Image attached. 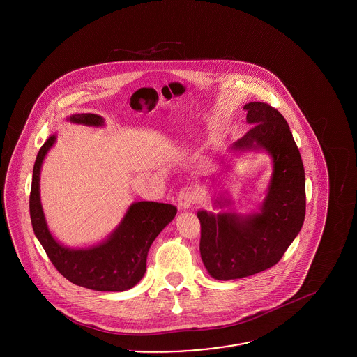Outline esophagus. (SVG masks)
Masks as SVG:
<instances>
[{"instance_id": "esophagus-1", "label": "esophagus", "mask_w": 357, "mask_h": 357, "mask_svg": "<svg viewBox=\"0 0 357 357\" xmlns=\"http://www.w3.org/2000/svg\"><path fill=\"white\" fill-rule=\"evenodd\" d=\"M197 201V192L191 187H185L177 197V204L180 208H190Z\"/></svg>"}]
</instances>
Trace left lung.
Returning <instances> with one entry per match:
<instances>
[{
  "label": "left lung",
  "mask_w": 357,
  "mask_h": 357,
  "mask_svg": "<svg viewBox=\"0 0 357 357\" xmlns=\"http://www.w3.org/2000/svg\"><path fill=\"white\" fill-rule=\"evenodd\" d=\"M243 109L253 126L231 150H262L271 155L273 167L259 211L246 215L198 211L201 257L217 280L252 276L278 264L305 218V172L289 123L266 102H249ZM228 204L220 198L214 204Z\"/></svg>",
  "instance_id": "1"
}]
</instances>
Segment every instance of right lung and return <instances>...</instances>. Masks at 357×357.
<instances>
[{"label":"right lung","instance_id":"obj_1","mask_svg":"<svg viewBox=\"0 0 357 357\" xmlns=\"http://www.w3.org/2000/svg\"><path fill=\"white\" fill-rule=\"evenodd\" d=\"M73 123L102 126L96 114H74ZM56 142L52 135L40 149L30 192V217L34 234L54 268L71 283L96 291H125L136 286L146 273L147 255L155 238L174 218L173 204L136 202L130 204L121 224L102 243L86 249H68L52 236L40 198L43 162Z\"/></svg>","mask_w":357,"mask_h":357}]
</instances>
